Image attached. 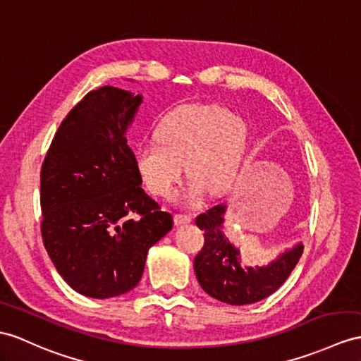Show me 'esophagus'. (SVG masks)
<instances>
[{
  "mask_svg": "<svg viewBox=\"0 0 361 361\" xmlns=\"http://www.w3.org/2000/svg\"><path fill=\"white\" fill-rule=\"evenodd\" d=\"M173 219H174V225H178V226L187 225V224L191 222V217L187 216V214H174Z\"/></svg>",
  "mask_w": 361,
  "mask_h": 361,
  "instance_id": "34e87169",
  "label": "esophagus"
}]
</instances>
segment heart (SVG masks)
Masks as SVG:
<instances>
[{"mask_svg": "<svg viewBox=\"0 0 361 361\" xmlns=\"http://www.w3.org/2000/svg\"><path fill=\"white\" fill-rule=\"evenodd\" d=\"M154 136L156 142L136 150L140 176L154 195L173 197L185 164L195 180L187 196L190 204H197L204 188L216 195L231 185L247 145L242 118L208 104H185L166 113Z\"/></svg>", "mask_w": 361, "mask_h": 361, "instance_id": "1", "label": "heart"}]
</instances>
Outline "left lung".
<instances>
[{"mask_svg": "<svg viewBox=\"0 0 361 361\" xmlns=\"http://www.w3.org/2000/svg\"><path fill=\"white\" fill-rule=\"evenodd\" d=\"M226 205L209 208L196 217L205 243L195 259V272L204 291L228 305H250L263 300L285 283L303 254L297 243L265 267H243L240 252L224 233Z\"/></svg>", "mask_w": 361, "mask_h": 361, "instance_id": "left-lung-1", "label": "left lung"}]
</instances>
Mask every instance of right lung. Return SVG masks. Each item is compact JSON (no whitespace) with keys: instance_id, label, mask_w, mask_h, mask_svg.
Wrapping results in <instances>:
<instances>
[{"instance_id":"1","label":"right lung","mask_w":361,"mask_h":361,"mask_svg":"<svg viewBox=\"0 0 361 361\" xmlns=\"http://www.w3.org/2000/svg\"><path fill=\"white\" fill-rule=\"evenodd\" d=\"M142 96L104 85L70 110L41 169V234L70 288L92 298L128 293L173 217L142 190L127 144Z\"/></svg>"}]
</instances>
